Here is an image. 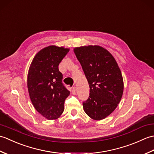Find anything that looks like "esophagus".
Masks as SVG:
<instances>
[{
    "mask_svg": "<svg viewBox=\"0 0 154 154\" xmlns=\"http://www.w3.org/2000/svg\"><path fill=\"white\" fill-rule=\"evenodd\" d=\"M72 93H73V94H75V93H76V87L75 86L72 87Z\"/></svg>",
    "mask_w": 154,
    "mask_h": 154,
    "instance_id": "1",
    "label": "esophagus"
}]
</instances>
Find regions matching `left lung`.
<instances>
[{
  "mask_svg": "<svg viewBox=\"0 0 154 154\" xmlns=\"http://www.w3.org/2000/svg\"><path fill=\"white\" fill-rule=\"evenodd\" d=\"M73 51L90 87L89 99L83 103L84 111L94 120L104 119L116 109L122 97L124 82L119 65L100 45L75 48Z\"/></svg>",
  "mask_w": 154,
  "mask_h": 154,
  "instance_id": "8db88e82",
  "label": "left lung"
}]
</instances>
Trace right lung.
<instances>
[{
    "label": "right lung",
    "mask_w": 154,
    "mask_h": 154,
    "mask_svg": "<svg viewBox=\"0 0 154 154\" xmlns=\"http://www.w3.org/2000/svg\"><path fill=\"white\" fill-rule=\"evenodd\" d=\"M69 48L50 45L39 51L29 67L27 86L35 109L48 120L60 117L64 102L70 92L62 83L63 75L58 65Z\"/></svg>",
    "instance_id": "right-lung-1"
}]
</instances>
